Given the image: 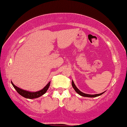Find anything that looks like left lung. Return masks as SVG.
<instances>
[{"instance_id": "8db88e82", "label": "left lung", "mask_w": 127, "mask_h": 127, "mask_svg": "<svg viewBox=\"0 0 127 127\" xmlns=\"http://www.w3.org/2000/svg\"><path fill=\"white\" fill-rule=\"evenodd\" d=\"M72 87L74 88V89L75 90V92H77V93H78V95H81V96L87 97H96L100 96V95H102V94L104 93V92H103V93H100V94H96V95H88V94L84 93H83V92H81V91L79 90L78 89H77V87L75 86V84H74V81H72Z\"/></svg>"}]
</instances>
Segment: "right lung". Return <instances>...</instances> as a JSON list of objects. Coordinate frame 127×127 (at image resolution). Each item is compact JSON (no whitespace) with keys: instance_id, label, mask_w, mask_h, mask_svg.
<instances>
[{"instance_id":"1","label":"right lung","mask_w":127,"mask_h":127,"mask_svg":"<svg viewBox=\"0 0 127 127\" xmlns=\"http://www.w3.org/2000/svg\"><path fill=\"white\" fill-rule=\"evenodd\" d=\"M11 83L12 84L13 87H14L15 89L16 90V92H17L18 93L21 95V96H23L24 97L27 98V99H35V98L39 97L41 96L42 95H44V94L47 92V90H48L49 86H50V82H49L48 84L46 85L42 90L38 91V92H28V91L22 90V89H20V88L16 87V86H15L12 81H11Z\"/></svg>"}]
</instances>
